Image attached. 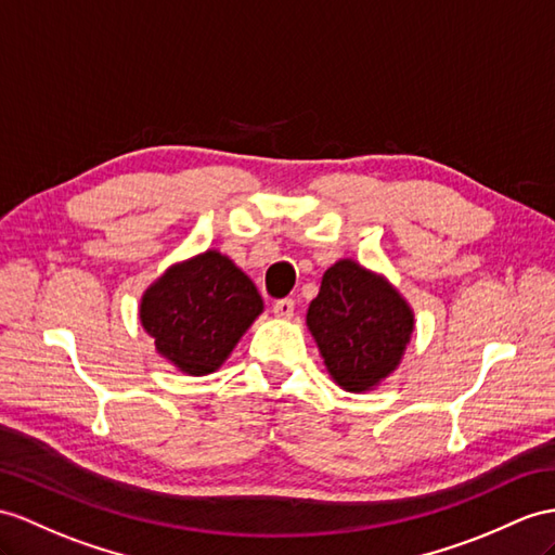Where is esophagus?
I'll list each match as a JSON object with an SVG mask.
<instances>
[{"instance_id": "1", "label": "esophagus", "mask_w": 555, "mask_h": 555, "mask_svg": "<svg viewBox=\"0 0 555 555\" xmlns=\"http://www.w3.org/2000/svg\"><path fill=\"white\" fill-rule=\"evenodd\" d=\"M273 313L282 320L294 318V299H280L273 304Z\"/></svg>"}]
</instances>
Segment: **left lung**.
Segmentation results:
<instances>
[{
	"instance_id": "obj_1",
	"label": "left lung",
	"mask_w": 555,
	"mask_h": 555,
	"mask_svg": "<svg viewBox=\"0 0 555 555\" xmlns=\"http://www.w3.org/2000/svg\"><path fill=\"white\" fill-rule=\"evenodd\" d=\"M306 324L332 379L348 393H362L398 370L414 313L384 275L341 259L324 270Z\"/></svg>"
}]
</instances>
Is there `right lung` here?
<instances>
[{
    "mask_svg": "<svg viewBox=\"0 0 555 555\" xmlns=\"http://www.w3.org/2000/svg\"><path fill=\"white\" fill-rule=\"evenodd\" d=\"M261 310L254 282L225 254L207 249L167 268L145 289L139 318L162 358L205 376L221 367Z\"/></svg>",
    "mask_w": 555,
    "mask_h": 555,
    "instance_id": "add662e5",
    "label": "right lung"
}]
</instances>
